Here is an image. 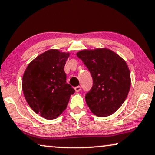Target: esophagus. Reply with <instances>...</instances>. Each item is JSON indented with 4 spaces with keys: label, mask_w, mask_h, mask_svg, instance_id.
Here are the masks:
<instances>
[{
    "label": "esophagus",
    "mask_w": 155,
    "mask_h": 155,
    "mask_svg": "<svg viewBox=\"0 0 155 155\" xmlns=\"http://www.w3.org/2000/svg\"><path fill=\"white\" fill-rule=\"evenodd\" d=\"M74 89H75L76 92H79L80 91H81V86H76V87L74 88Z\"/></svg>",
    "instance_id": "1"
}]
</instances>
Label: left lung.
Instances as JSON below:
<instances>
[{"mask_svg":"<svg viewBox=\"0 0 155 155\" xmlns=\"http://www.w3.org/2000/svg\"><path fill=\"white\" fill-rule=\"evenodd\" d=\"M76 55L92 76L93 86L85 96L88 108L98 117L112 115L124 103L130 88L126 62L108 49L83 50Z\"/></svg>","mask_w":155,"mask_h":155,"instance_id":"1","label":"left lung"}]
</instances>
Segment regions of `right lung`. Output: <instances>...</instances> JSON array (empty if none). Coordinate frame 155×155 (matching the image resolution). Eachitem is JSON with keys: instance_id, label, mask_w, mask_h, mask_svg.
Here are the masks:
<instances>
[{"instance_id": "1", "label": "right lung", "mask_w": 155, "mask_h": 155, "mask_svg": "<svg viewBox=\"0 0 155 155\" xmlns=\"http://www.w3.org/2000/svg\"><path fill=\"white\" fill-rule=\"evenodd\" d=\"M69 53L50 49L29 64L22 77L27 102L36 113L47 120L57 118L67 108L75 92L67 83L64 65Z\"/></svg>"}]
</instances>
